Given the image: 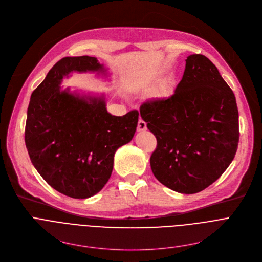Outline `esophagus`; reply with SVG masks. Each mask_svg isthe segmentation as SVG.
I'll list each match as a JSON object with an SVG mask.
<instances>
[{
    "label": "esophagus",
    "mask_w": 262,
    "mask_h": 262,
    "mask_svg": "<svg viewBox=\"0 0 262 262\" xmlns=\"http://www.w3.org/2000/svg\"><path fill=\"white\" fill-rule=\"evenodd\" d=\"M137 129H138V132H144V130H146V129H147L146 122L143 121L142 119H139L138 125H137Z\"/></svg>",
    "instance_id": "obj_1"
}]
</instances>
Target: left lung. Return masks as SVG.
Masks as SVG:
<instances>
[{
  "instance_id": "obj_1",
  "label": "left lung",
  "mask_w": 262,
  "mask_h": 262,
  "mask_svg": "<svg viewBox=\"0 0 262 262\" xmlns=\"http://www.w3.org/2000/svg\"><path fill=\"white\" fill-rule=\"evenodd\" d=\"M140 114L158 142L150 157L152 173L175 192L203 191L235 157L239 139L235 96L203 55L186 58L174 94L144 102Z\"/></svg>"
}]
</instances>
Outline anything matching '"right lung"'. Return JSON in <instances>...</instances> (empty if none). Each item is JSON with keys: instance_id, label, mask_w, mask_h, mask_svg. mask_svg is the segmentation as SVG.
Instances as JSON below:
<instances>
[{"instance_id": "right-lung-1", "label": "right lung", "mask_w": 262, "mask_h": 262, "mask_svg": "<svg viewBox=\"0 0 262 262\" xmlns=\"http://www.w3.org/2000/svg\"><path fill=\"white\" fill-rule=\"evenodd\" d=\"M105 74L94 57H65L37 87L27 112L25 142L31 162L59 193L76 199L97 194L113 171L114 155L132 141L139 119L133 110L123 116L107 113L104 96L62 90L70 72Z\"/></svg>"}]
</instances>
